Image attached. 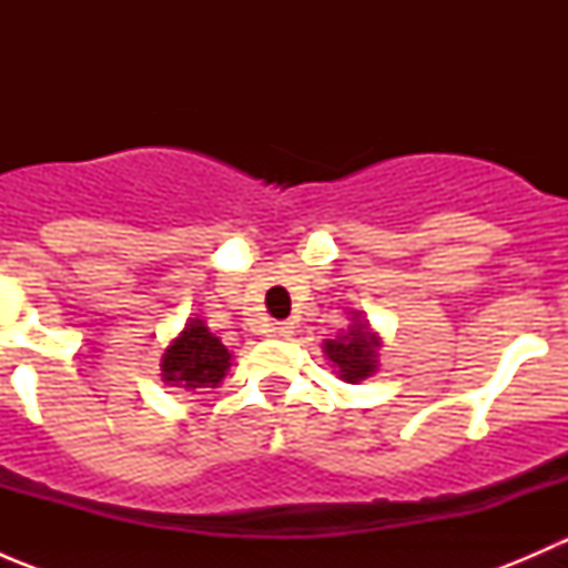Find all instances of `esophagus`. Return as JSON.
<instances>
[{
  "mask_svg": "<svg viewBox=\"0 0 568 568\" xmlns=\"http://www.w3.org/2000/svg\"><path fill=\"white\" fill-rule=\"evenodd\" d=\"M268 337H291V332H294V326L288 324V321H274V324L266 326Z\"/></svg>",
  "mask_w": 568,
  "mask_h": 568,
  "instance_id": "esophagus-1",
  "label": "esophagus"
}]
</instances>
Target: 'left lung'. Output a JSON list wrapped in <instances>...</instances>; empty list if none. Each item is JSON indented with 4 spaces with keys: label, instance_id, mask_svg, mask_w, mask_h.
Here are the masks:
<instances>
[{
    "label": "left lung",
    "instance_id": "obj_1",
    "mask_svg": "<svg viewBox=\"0 0 568 568\" xmlns=\"http://www.w3.org/2000/svg\"><path fill=\"white\" fill-rule=\"evenodd\" d=\"M354 324L346 332L335 337H326L324 341V354L332 359V368H337V376L348 385H357V382L368 379L376 374V365H379V335L371 329L365 321L352 316Z\"/></svg>",
    "mask_w": 568,
    "mask_h": 568
}]
</instances>
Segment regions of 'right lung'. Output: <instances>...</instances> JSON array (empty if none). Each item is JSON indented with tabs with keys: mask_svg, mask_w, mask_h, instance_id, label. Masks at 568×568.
Instances as JSON below:
<instances>
[{
	"mask_svg": "<svg viewBox=\"0 0 568 568\" xmlns=\"http://www.w3.org/2000/svg\"><path fill=\"white\" fill-rule=\"evenodd\" d=\"M227 368H231V352L200 318H189L181 335L173 337L162 354L164 382L183 390L216 387L225 379Z\"/></svg>",
	"mask_w": 568,
	"mask_h": 568,
	"instance_id": "1",
	"label": "right lung"
}]
</instances>
